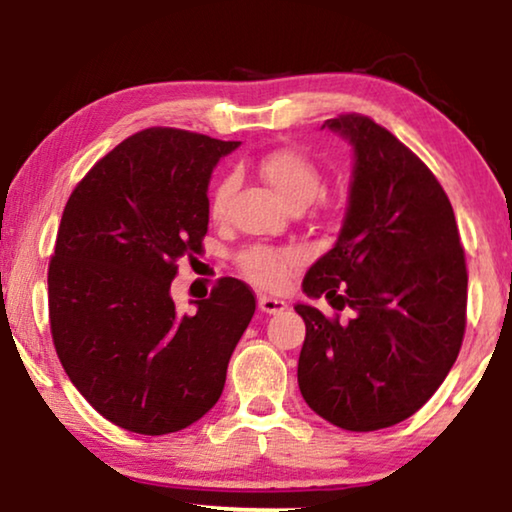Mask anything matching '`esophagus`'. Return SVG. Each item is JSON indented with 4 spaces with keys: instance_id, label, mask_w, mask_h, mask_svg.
I'll return each instance as SVG.
<instances>
[{
    "instance_id": "esophagus-1",
    "label": "esophagus",
    "mask_w": 512,
    "mask_h": 512,
    "mask_svg": "<svg viewBox=\"0 0 512 512\" xmlns=\"http://www.w3.org/2000/svg\"><path fill=\"white\" fill-rule=\"evenodd\" d=\"M258 310L265 312V314H277V312L286 310V303H284V300H277L272 296H261V298H258Z\"/></svg>"
}]
</instances>
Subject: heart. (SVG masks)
I'll return each mask as SVG.
<instances>
[{
  "label": "heart",
  "instance_id": "1",
  "mask_svg": "<svg viewBox=\"0 0 512 512\" xmlns=\"http://www.w3.org/2000/svg\"><path fill=\"white\" fill-rule=\"evenodd\" d=\"M258 172L268 181L286 207L305 209L324 193L326 179L321 167L310 156L298 149H277L258 160ZM235 174H226L216 184L212 198H209V214L212 219H221L226 214L230 195L235 193ZM244 275L261 289L279 291L289 284L291 272L298 268L300 256L293 249H272V247H251L242 251L237 258Z\"/></svg>",
  "mask_w": 512,
  "mask_h": 512
}]
</instances>
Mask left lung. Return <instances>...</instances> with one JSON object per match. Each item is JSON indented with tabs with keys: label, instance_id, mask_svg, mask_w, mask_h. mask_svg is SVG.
Wrapping results in <instances>:
<instances>
[{
	"label": "left lung",
	"instance_id": "left-lung-1",
	"mask_svg": "<svg viewBox=\"0 0 512 512\" xmlns=\"http://www.w3.org/2000/svg\"><path fill=\"white\" fill-rule=\"evenodd\" d=\"M324 128L354 146V174L338 242L307 270L303 291L347 307L349 319L296 305L298 387L326 422L377 431L415 415L457 361L466 256L450 198L408 146L361 114Z\"/></svg>",
	"mask_w": 512,
	"mask_h": 512
}]
</instances>
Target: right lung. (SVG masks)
Here are the masks:
<instances>
[{
  "label": "right lung",
  "instance_id": "1",
  "mask_svg": "<svg viewBox=\"0 0 512 512\" xmlns=\"http://www.w3.org/2000/svg\"><path fill=\"white\" fill-rule=\"evenodd\" d=\"M240 142L146 128L69 195L48 263V319L81 396L121 429L163 436L219 401L254 291L221 277L198 312L170 296L179 258L202 254L214 165Z\"/></svg>",
  "mask_w": 512,
  "mask_h": 512
}]
</instances>
